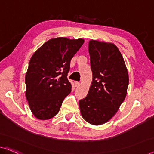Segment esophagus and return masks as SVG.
<instances>
[{
	"label": "esophagus",
	"instance_id": "1",
	"mask_svg": "<svg viewBox=\"0 0 154 154\" xmlns=\"http://www.w3.org/2000/svg\"><path fill=\"white\" fill-rule=\"evenodd\" d=\"M75 86H79L80 85V83L79 82H75Z\"/></svg>",
	"mask_w": 154,
	"mask_h": 154
}]
</instances>
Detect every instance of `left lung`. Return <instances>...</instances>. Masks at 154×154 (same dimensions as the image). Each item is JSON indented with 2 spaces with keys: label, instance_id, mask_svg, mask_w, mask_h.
<instances>
[{
  "label": "left lung",
  "instance_id": "left-lung-1",
  "mask_svg": "<svg viewBox=\"0 0 154 154\" xmlns=\"http://www.w3.org/2000/svg\"><path fill=\"white\" fill-rule=\"evenodd\" d=\"M93 80L87 96L79 100L85 120L93 125L107 122L125 100L128 85L127 68L116 45L91 40L88 43Z\"/></svg>",
  "mask_w": 154,
  "mask_h": 154
}]
</instances>
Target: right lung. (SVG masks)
Listing matches in <instances>:
<instances>
[{
  "label": "right lung",
  "mask_w": 154,
  "mask_h": 154,
  "mask_svg": "<svg viewBox=\"0 0 154 154\" xmlns=\"http://www.w3.org/2000/svg\"><path fill=\"white\" fill-rule=\"evenodd\" d=\"M84 42L82 38H51L32 56L25 79L26 96L32 113L38 120L56 116L71 92L67 78L70 61Z\"/></svg>",
  "instance_id": "1"
}]
</instances>
